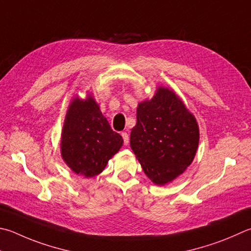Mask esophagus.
Instances as JSON below:
<instances>
[{"label":"esophagus","instance_id":"34e87169","mask_svg":"<svg viewBox=\"0 0 251 251\" xmlns=\"http://www.w3.org/2000/svg\"><path fill=\"white\" fill-rule=\"evenodd\" d=\"M122 137H123V139H124V144L127 146L129 144V136H128V134L126 133V131H123L122 133Z\"/></svg>","mask_w":251,"mask_h":251}]
</instances>
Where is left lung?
<instances>
[{
  "label": "left lung",
  "mask_w": 251,
  "mask_h": 251,
  "mask_svg": "<svg viewBox=\"0 0 251 251\" xmlns=\"http://www.w3.org/2000/svg\"><path fill=\"white\" fill-rule=\"evenodd\" d=\"M197 118L173 90L158 86L153 97L138 103L130 147L141 168L157 185L182 175L197 153Z\"/></svg>",
  "instance_id": "left-lung-1"
}]
</instances>
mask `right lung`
<instances>
[{
	"mask_svg": "<svg viewBox=\"0 0 251 251\" xmlns=\"http://www.w3.org/2000/svg\"><path fill=\"white\" fill-rule=\"evenodd\" d=\"M123 143L92 93L86 94L85 99L76 95L71 100L61 130L60 152L72 171L84 177L100 175Z\"/></svg>",
	"mask_w": 251,
	"mask_h": 251,
	"instance_id": "obj_1",
	"label": "right lung"
}]
</instances>
